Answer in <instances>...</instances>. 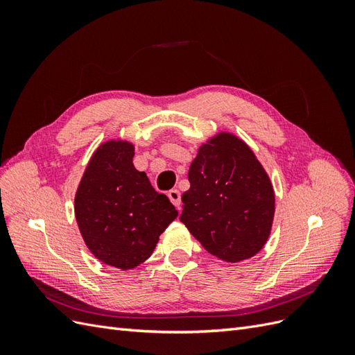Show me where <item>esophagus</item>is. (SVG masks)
<instances>
[{
  "instance_id": "34e87169",
  "label": "esophagus",
  "mask_w": 355,
  "mask_h": 355,
  "mask_svg": "<svg viewBox=\"0 0 355 355\" xmlns=\"http://www.w3.org/2000/svg\"><path fill=\"white\" fill-rule=\"evenodd\" d=\"M167 196H168L170 201L175 204V206H176V209H178V210H180V206H182V200H180V192H179L178 189H170V191L167 192Z\"/></svg>"
}]
</instances>
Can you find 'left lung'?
Listing matches in <instances>:
<instances>
[{
    "label": "left lung",
    "instance_id": "8db88e82",
    "mask_svg": "<svg viewBox=\"0 0 355 355\" xmlns=\"http://www.w3.org/2000/svg\"><path fill=\"white\" fill-rule=\"evenodd\" d=\"M180 222L213 256L240 262L270 237L275 198L271 180L241 139L219 133L189 167Z\"/></svg>",
    "mask_w": 355,
    "mask_h": 355
}]
</instances>
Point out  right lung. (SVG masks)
<instances>
[{
  "label": "right lung",
  "mask_w": 355,
  "mask_h": 355,
  "mask_svg": "<svg viewBox=\"0 0 355 355\" xmlns=\"http://www.w3.org/2000/svg\"><path fill=\"white\" fill-rule=\"evenodd\" d=\"M135 148L110 141L93 154L75 196V218L90 252L120 270L145 262L178 210L133 166Z\"/></svg>",
  "instance_id": "add662e5"
}]
</instances>
